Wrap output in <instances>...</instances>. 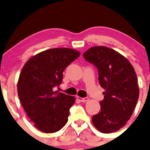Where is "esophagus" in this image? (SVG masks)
<instances>
[{
  "label": "esophagus",
  "instance_id": "1",
  "mask_svg": "<svg viewBox=\"0 0 150 150\" xmlns=\"http://www.w3.org/2000/svg\"><path fill=\"white\" fill-rule=\"evenodd\" d=\"M77 99H78L81 102H87V101H88V99H89L88 97L82 98V97H80V96H77Z\"/></svg>",
  "mask_w": 150,
  "mask_h": 150
}]
</instances>
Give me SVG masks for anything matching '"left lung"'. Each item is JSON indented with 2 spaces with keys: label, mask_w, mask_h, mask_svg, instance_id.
<instances>
[{
  "label": "left lung",
  "mask_w": 150,
  "mask_h": 150,
  "mask_svg": "<svg viewBox=\"0 0 150 150\" xmlns=\"http://www.w3.org/2000/svg\"><path fill=\"white\" fill-rule=\"evenodd\" d=\"M83 57L96 67L99 84L104 89L100 111L92 117V122L100 132H115L126 124L138 101L135 70L125 57L105 46L92 47Z\"/></svg>",
  "instance_id": "obj_1"
}]
</instances>
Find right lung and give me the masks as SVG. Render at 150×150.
I'll list each match as a JSON object with an SVG mask.
<instances>
[{"label": "right lung", "instance_id": "add662e5", "mask_svg": "<svg viewBox=\"0 0 150 150\" xmlns=\"http://www.w3.org/2000/svg\"><path fill=\"white\" fill-rule=\"evenodd\" d=\"M79 56L71 48H51L31 57L22 69L18 96L29 118L43 132H57L67 122L75 98L57 93L54 88L62 82L65 68Z\"/></svg>", "mask_w": 150, "mask_h": 150}]
</instances>
